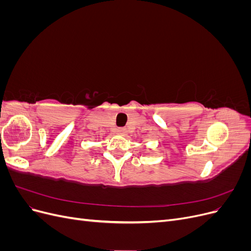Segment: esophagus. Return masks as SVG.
Returning a JSON list of instances; mask_svg holds the SVG:
<instances>
[{
    "label": "esophagus",
    "mask_w": 251,
    "mask_h": 251,
    "mask_svg": "<svg viewBox=\"0 0 251 251\" xmlns=\"http://www.w3.org/2000/svg\"><path fill=\"white\" fill-rule=\"evenodd\" d=\"M117 134H119V135H126V127H119V128H117Z\"/></svg>",
    "instance_id": "1"
}]
</instances>
